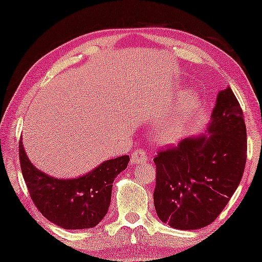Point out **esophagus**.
<instances>
[{
    "instance_id": "esophagus-1",
    "label": "esophagus",
    "mask_w": 262,
    "mask_h": 262,
    "mask_svg": "<svg viewBox=\"0 0 262 262\" xmlns=\"http://www.w3.org/2000/svg\"><path fill=\"white\" fill-rule=\"evenodd\" d=\"M146 160H147V154L144 151H141V149H136V151L132 153L131 165L143 164V162H146Z\"/></svg>"
}]
</instances>
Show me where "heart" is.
Segmentation results:
<instances>
[{"mask_svg": "<svg viewBox=\"0 0 262 262\" xmlns=\"http://www.w3.org/2000/svg\"><path fill=\"white\" fill-rule=\"evenodd\" d=\"M200 104L196 91L186 88L179 94L174 111L158 124L154 135L161 145L178 144L183 138L189 123Z\"/></svg>", "mask_w": 262, "mask_h": 262, "instance_id": "1", "label": "heart"}]
</instances>
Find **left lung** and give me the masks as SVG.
<instances>
[{"instance_id": "obj_1", "label": "left lung", "mask_w": 262, "mask_h": 262, "mask_svg": "<svg viewBox=\"0 0 262 262\" xmlns=\"http://www.w3.org/2000/svg\"><path fill=\"white\" fill-rule=\"evenodd\" d=\"M247 139L243 110L230 87L218 93L204 132L154 158V208L161 222L197 230L216 220L243 178Z\"/></svg>"}]
</instances>
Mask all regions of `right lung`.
I'll return each mask as SVG.
<instances>
[{
  "label": "right lung",
  "instance_id": "obj_1",
  "mask_svg": "<svg viewBox=\"0 0 262 262\" xmlns=\"http://www.w3.org/2000/svg\"><path fill=\"white\" fill-rule=\"evenodd\" d=\"M20 169L37 209L53 224L66 230L96 226L108 212L115 178L127 167L130 157L106 160L75 179H58L38 169L19 140Z\"/></svg>",
  "mask_w": 262,
  "mask_h": 262
}]
</instances>
